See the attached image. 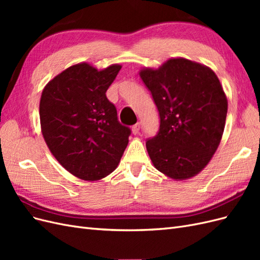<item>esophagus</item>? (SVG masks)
<instances>
[{"label": "esophagus", "mask_w": 260, "mask_h": 260, "mask_svg": "<svg viewBox=\"0 0 260 260\" xmlns=\"http://www.w3.org/2000/svg\"><path fill=\"white\" fill-rule=\"evenodd\" d=\"M139 131H140V122L136 123V124L132 127V133H133V135H138Z\"/></svg>", "instance_id": "obj_1"}]
</instances>
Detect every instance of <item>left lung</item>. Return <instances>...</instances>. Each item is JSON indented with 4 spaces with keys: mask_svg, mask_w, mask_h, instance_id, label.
Returning <instances> with one entry per match:
<instances>
[{
    "mask_svg": "<svg viewBox=\"0 0 260 260\" xmlns=\"http://www.w3.org/2000/svg\"><path fill=\"white\" fill-rule=\"evenodd\" d=\"M139 74L160 118L158 133L146 141L155 168L177 181L200 174L216 153L225 124L228 100L217 75L182 57Z\"/></svg>",
    "mask_w": 260,
    "mask_h": 260,
    "instance_id": "8db88e82",
    "label": "left lung"
}]
</instances>
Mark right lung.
Returning a JSON list of instances; mask_svg holds the SVG:
<instances>
[{
	"label": "right lung",
	"mask_w": 260,
	"mask_h": 260,
	"mask_svg": "<svg viewBox=\"0 0 260 260\" xmlns=\"http://www.w3.org/2000/svg\"><path fill=\"white\" fill-rule=\"evenodd\" d=\"M121 69L99 70L88 62L68 67L44 86L41 131L46 145L70 174L98 181L117 168L131 130L118 121L106 91Z\"/></svg>",
	"instance_id": "1"
}]
</instances>
